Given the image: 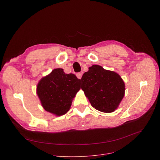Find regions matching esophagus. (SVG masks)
Wrapping results in <instances>:
<instances>
[{"label":"esophagus","instance_id":"esophagus-1","mask_svg":"<svg viewBox=\"0 0 160 160\" xmlns=\"http://www.w3.org/2000/svg\"><path fill=\"white\" fill-rule=\"evenodd\" d=\"M76 75H77V78H78V79H81V78H82V74L81 72H78Z\"/></svg>","mask_w":160,"mask_h":160}]
</instances>
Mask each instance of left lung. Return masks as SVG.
<instances>
[{"instance_id": "1", "label": "left lung", "mask_w": 160, "mask_h": 160, "mask_svg": "<svg viewBox=\"0 0 160 160\" xmlns=\"http://www.w3.org/2000/svg\"><path fill=\"white\" fill-rule=\"evenodd\" d=\"M80 80L82 89L96 110L112 113L118 108L125 93L124 82L118 73L93 65Z\"/></svg>"}]
</instances>
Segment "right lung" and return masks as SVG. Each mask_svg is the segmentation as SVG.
Instances as JSON below:
<instances>
[{
    "mask_svg": "<svg viewBox=\"0 0 160 160\" xmlns=\"http://www.w3.org/2000/svg\"><path fill=\"white\" fill-rule=\"evenodd\" d=\"M80 89V80L72 74H65L57 68L38 82L36 93L45 110L56 116L68 112L72 102Z\"/></svg>",
    "mask_w": 160,
    "mask_h": 160,
    "instance_id": "right-lung-1",
    "label": "right lung"
}]
</instances>
